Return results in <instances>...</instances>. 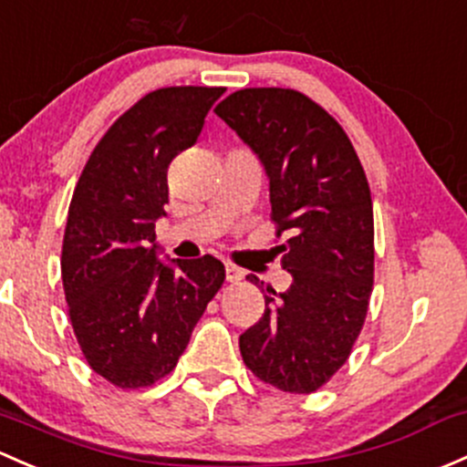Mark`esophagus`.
Segmentation results:
<instances>
[{
	"instance_id": "obj_1",
	"label": "esophagus",
	"mask_w": 467,
	"mask_h": 467,
	"mask_svg": "<svg viewBox=\"0 0 467 467\" xmlns=\"http://www.w3.org/2000/svg\"><path fill=\"white\" fill-rule=\"evenodd\" d=\"M244 275H246V273H244L242 268L234 266V264H225V279H228V282H233V284L242 282Z\"/></svg>"
}]
</instances>
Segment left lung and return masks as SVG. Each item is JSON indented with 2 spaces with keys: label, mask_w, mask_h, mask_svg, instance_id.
Here are the masks:
<instances>
[{
  "label": "left lung",
  "mask_w": 467,
  "mask_h": 467,
  "mask_svg": "<svg viewBox=\"0 0 467 467\" xmlns=\"http://www.w3.org/2000/svg\"><path fill=\"white\" fill-rule=\"evenodd\" d=\"M214 111L264 165L277 237L288 233L277 254L293 282L284 293L262 284L266 308L239 337L242 358L259 380L311 394L345 365L369 306L374 208L365 170L336 118L299 91L242 89Z\"/></svg>",
  "instance_id": "1"
}]
</instances>
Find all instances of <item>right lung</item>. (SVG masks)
Listing matches in <instances>:
<instances>
[{
  "label": "right lung",
  "mask_w": 467,
  "mask_h": 467,
  "mask_svg": "<svg viewBox=\"0 0 467 467\" xmlns=\"http://www.w3.org/2000/svg\"><path fill=\"white\" fill-rule=\"evenodd\" d=\"M223 91L147 93L102 136L73 190L62 244L68 317L91 369L122 389L174 369L225 279L213 254L161 259L154 233L171 159L196 143Z\"/></svg>",
  "instance_id": "1"
}]
</instances>
